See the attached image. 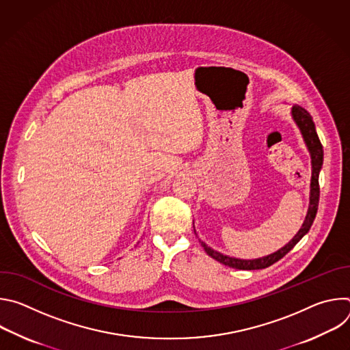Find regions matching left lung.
<instances>
[{
	"label": "left lung",
	"mask_w": 350,
	"mask_h": 350,
	"mask_svg": "<svg viewBox=\"0 0 350 350\" xmlns=\"http://www.w3.org/2000/svg\"><path fill=\"white\" fill-rule=\"evenodd\" d=\"M291 113H292V118H293L296 126L299 127V130H301V133H302V137L305 139V144L309 149L310 158H312V180H310V198H309L310 201H309V209H308L306 219H305L301 230L297 231V234L285 246H282L281 249H278L277 252H274L271 255H267V256H263V258H259V259H252V260L237 259V258L223 255V254L215 251V249H212L211 246H208L204 241L199 239V242H201V245L205 249V252L211 258H213L215 260L223 263L224 266L238 269V270L266 269V267L274 265L275 262H278L280 259H282L291 251V249L304 238V235L308 234V231L310 230V227L314 221V217H316V213H317V209H319V199H320L319 174H320V170H321V166H323V157H324L323 145H321L320 138L317 135L314 122H313L310 113L306 109H304L302 107H299V105H293Z\"/></svg>",
	"instance_id": "obj_1"
}]
</instances>
